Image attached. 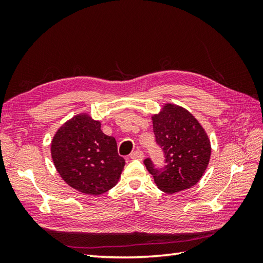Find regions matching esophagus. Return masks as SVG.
I'll use <instances>...</instances> for the list:
<instances>
[{"instance_id":"obj_1","label":"esophagus","mask_w":263,"mask_h":263,"mask_svg":"<svg viewBox=\"0 0 263 263\" xmlns=\"http://www.w3.org/2000/svg\"><path fill=\"white\" fill-rule=\"evenodd\" d=\"M131 159H138V160H142L143 159V153L141 150H137V152H133L130 156Z\"/></svg>"}]
</instances>
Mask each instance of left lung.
<instances>
[{
    "instance_id": "1",
    "label": "left lung",
    "mask_w": 263,
    "mask_h": 263,
    "mask_svg": "<svg viewBox=\"0 0 263 263\" xmlns=\"http://www.w3.org/2000/svg\"><path fill=\"white\" fill-rule=\"evenodd\" d=\"M154 133L164 150L166 165L156 168L150 158L144 159L157 186L166 193H175L195 185L208 167L211 144L199 121L185 108L165 104L153 115Z\"/></svg>"
}]
</instances>
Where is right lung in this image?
I'll return each instance as SVG.
<instances>
[{"mask_svg":"<svg viewBox=\"0 0 263 263\" xmlns=\"http://www.w3.org/2000/svg\"><path fill=\"white\" fill-rule=\"evenodd\" d=\"M100 125L88 113L77 114L59 128L51 143L53 163L62 180L90 195L114 187L125 165L115 138L106 136Z\"/></svg>","mask_w":263,"mask_h":263,"instance_id":"right-lung-1","label":"right lung"}]
</instances>
